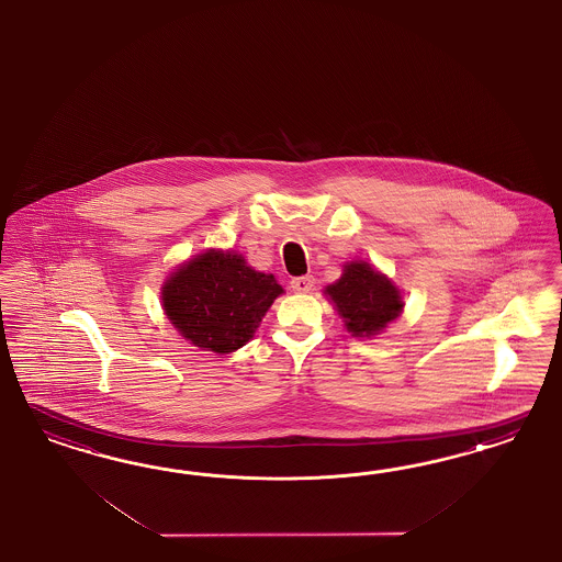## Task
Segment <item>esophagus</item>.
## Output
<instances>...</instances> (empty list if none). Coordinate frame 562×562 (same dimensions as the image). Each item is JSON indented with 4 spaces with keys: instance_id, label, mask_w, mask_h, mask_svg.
<instances>
[{
    "instance_id": "esophagus-1",
    "label": "esophagus",
    "mask_w": 562,
    "mask_h": 562,
    "mask_svg": "<svg viewBox=\"0 0 562 562\" xmlns=\"http://www.w3.org/2000/svg\"><path fill=\"white\" fill-rule=\"evenodd\" d=\"M313 284H315L313 276H301V278H292L290 280V289L294 290V292H301V294H305V292L313 289Z\"/></svg>"
}]
</instances>
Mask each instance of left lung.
Masks as SVG:
<instances>
[{"label":"left lung","instance_id":"1","mask_svg":"<svg viewBox=\"0 0 562 562\" xmlns=\"http://www.w3.org/2000/svg\"><path fill=\"white\" fill-rule=\"evenodd\" d=\"M325 292L338 306L355 338H371L402 313V296L392 282L364 261L344 268L340 280Z\"/></svg>","mask_w":562,"mask_h":562}]
</instances>
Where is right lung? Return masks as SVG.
Listing matches in <instances>:
<instances>
[{
  "instance_id": "add662e5",
  "label": "right lung",
  "mask_w": 562,
  "mask_h": 562,
  "mask_svg": "<svg viewBox=\"0 0 562 562\" xmlns=\"http://www.w3.org/2000/svg\"><path fill=\"white\" fill-rule=\"evenodd\" d=\"M282 286L272 273L251 270L235 254L210 251L170 276L162 305L172 325L193 346L228 355L254 331Z\"/></svg>"
}]
</instances>
